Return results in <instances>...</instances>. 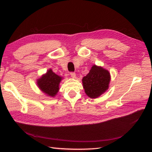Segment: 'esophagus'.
Returning <instances> with one entry per match:
<instances>
[{"instance_id":"1","label":"esophagus","mask_w":152,"mask_h":152,"mask_svg":"<svg viewBox=\"0 0 152 152\" xmlns=\"http://www.w3.org/2000/svg\"><path fill=\"white\" fill-rule=\"evenodd\" d=\"M70 76L72 77V78H76V73L75 72H72L70 73Z\"/></svg>"}]
</instances>
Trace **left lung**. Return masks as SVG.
<instances>
[{"mask_svg": "<svg viewBox=\"0 0 152 152\" xmlns=\"http://www.w3.org/2000/svg\"><path fill=\"white\" fill-rule=\"evenodd\" d=\"M110 82V74L108 71L95 64L82 79L85 93L91 99L97 98L103 94L108 89Z\"/></svg>", "mask_w": 152, "mask_h": 152, "instance_id": "left-lung-1", "label": "left lung"}]
</instances>
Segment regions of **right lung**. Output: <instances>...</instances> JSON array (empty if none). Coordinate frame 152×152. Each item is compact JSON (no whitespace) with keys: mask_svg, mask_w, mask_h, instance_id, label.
I'll list each match as a JSON object with an SVG mask.
<instances>
[{"mask_svg":"<svg viewBox=\"0 0 152 152\" xmlns=\"http://www.w3.org/2000/svg\"><path fill=\"white\" fill-rule=\"evenodd\" d=\"M61 80L62 77L55 74L51 69H49L46 74L37 80V86L45 94L54 97L59 91Z\"/></svg>","mask_w":152,"mask_h":152,"instance_id":"1","label":"right lung"}]
</instances>
